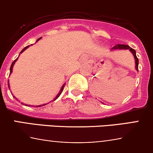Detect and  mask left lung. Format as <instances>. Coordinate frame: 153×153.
<instances>
[{"instance_id": "8db88e82", "label": "left lung", "mask_w": 153, "mask_h": 153, "mask_svg": "<svg viewBox=\"0 0 153 153\" xmlns=\"http://www.w3.org/2000/svg\"><path fill=\"white\" fill-rule=\"evenodd\" d=\"M114 49H129L134 55V58L135 60V68H136V70H138V58L136 56V52H135V49H133L132 48L129 47L128 45H124V44H118L117 46L113 47Z\"/></svg>"}]
</instances>
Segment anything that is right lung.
I'll use <instances>...</instances> for the list:
<instances>
[{
    "instance_id": "1",
    "label": "right lung",
    "mask_w": 153,
    "mask_h": 153,
    "mask_svg": "<svg viewBox=\"0 0 153 153\" xmlns=\"http://www.w3.org/2000/svg\"><path fill=\"white\" fill-rule=\"evenodd\" d=\"M40 39H41V38H38V39L37 40V41H39ZM28 47H29V46H27V47H26L25 48H24V49H23L22 50H21V52H24V51L25 50V49H27V48H28ZM17 60H18V58H17L16 59H15V61H14L12 63V65H11V67H10V74L12 73V68H13V66H14V64H15V63L16 62V61H17ZM9 84H8V86H9V88H10V85H9ZM64 85H65V84H64V85L62 86V87H61V91H60V92H59V93H58V95H57L56 98H55V99H54V101H55V100H56L57 98H58V97L60 96V95H61V92H63V90H64ZM14 98H15V97H14ZM44 105H46V104H43V105H40V106H38H38H44Z\"/></svg>"
}]
</instances>
